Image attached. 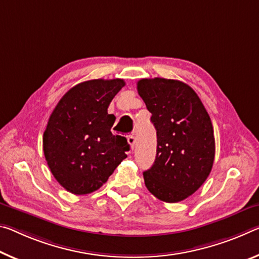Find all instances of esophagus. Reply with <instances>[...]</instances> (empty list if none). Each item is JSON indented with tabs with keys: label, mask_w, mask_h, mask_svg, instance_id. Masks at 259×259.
<instances>
[{
	"label": "esophagus",
	"mask_w": 259,
	"mask_h": 259,
	"mask_svg": "<svg viewBox=\"0 0 259 259\" xmlns=\"http://www.w3.org/2000/svg\"><path fill=\"white\" fill-rule=\"evenodd\" d=\"M126 139H128V143L131 149H134L135 145H136V138H135L134 135H129V136L126 137Z\"/></svg>",
	"instance_id": "1"
}]
</instances>
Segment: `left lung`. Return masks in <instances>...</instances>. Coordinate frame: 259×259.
<instances>
[{"label":"left lung","mask_w":259,"mask_h":259,"mask_svg":"<svg viewBox=\"0 0 259 259\" xmlns=\"http://www.w3.org/2000/svg\"><path fill=\"white\" fill-rule=\"evenodd\" d=\"M137 91L157 130V155L143 173L145 186L162 202H181L211 173L215 153L211 118L197 93L183 81L144 78Z\"/></svg>","instance_id":"1"}]
</instances>
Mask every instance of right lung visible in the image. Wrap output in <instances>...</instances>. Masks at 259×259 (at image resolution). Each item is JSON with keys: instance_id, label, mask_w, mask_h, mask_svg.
Wrapping results in <instances>:
<instances>
[{"instance_id": "1", "label": "right lung", "mask_w": 259, "mask_h": 259, "mask_svg": "<svg viewBox=\"0 0 259 259\" xmlns=\"http://www.w3.org/2000/svg\"><path fill=\"white\" fill-rule=\"evenodd\" d=\"M123 79H92L61 98L44 133V153L56 181L75 195L91 194L107 182L130 145L112 134L107 109Z\"/></svg>"}]
</instances>
